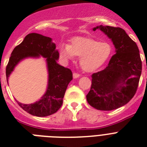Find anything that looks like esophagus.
Wrapping results in <instances>:
<instances>
[{"instance_id":"1","label":"esophagus","mask_w":147,"mask_h":147,"mask_svg":"<svg viewBox=\"0 0 147 147\" xmlns=\"http://www.w3.org/2000/svg\"><path fill=\"white\" fill-rule=\"evenodd\" d=\"M73 76H74V79H76V78L80 77V74H78V73L74 72V74H73Z\"/></svg>"}]
</instances>
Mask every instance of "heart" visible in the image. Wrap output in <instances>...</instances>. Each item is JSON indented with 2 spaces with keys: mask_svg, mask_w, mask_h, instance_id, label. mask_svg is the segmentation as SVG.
Here are the masks:
<instances>
[{
  "mask_svg": "<svg viewBox=\"0 0 147 147\" xmlns=\"http://www.w3.org/2000/svg\"><path fill=\"white\" fill-rule=\"evenodd\" d=\"M113 48L107 41L99 42L93 38L76 37L71 44L63 45L60 48V54L66 59H72L74 56L80 57L82 68L88 72L95 71L102 67L112 54Z\"/></svg>",
  "mask_w": 147,
  "mask_h": 147,
  "instance_id": "1",
  "label": "heart"
}]
</instances>
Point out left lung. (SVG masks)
Listing matches in <instances>:
<instances>
[{
	"instance_id": "left-lung-1",
	"label": "left lung",
	"mask_w": 147,
	"mask_h": 147,
	"mask_svg": "<svg viewBox=\"0 0 147 147\" xmlns=\"http://www.w3.org/2000/svg\"><path fill=\"white\" fill-rule=\"evenodd\" d=\"M113 42L116 54L105 69L91 75L92 84L86 96L88 104L99 110H113L124 106L137 91L142 62L136 42L123 28L97 26Z\"/></svg>"
}]
</instances>
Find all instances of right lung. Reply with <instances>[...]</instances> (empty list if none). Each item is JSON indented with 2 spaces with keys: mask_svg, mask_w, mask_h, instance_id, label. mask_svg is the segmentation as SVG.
Returning <instances> with one entry per match:
<instances>
[{
  "mask_svg": "<svg viewBox=\"0 0 147 147\" xmlns=\"http://www.w3.org/2000/svg\"><path fill=\"white\" fill-rule=\"evenodd\" d=\"M40 55L46 58L49 69V85L41 99L34 104L24 105L18 102L20 107L31 115L44 117L55 113L61 107L62 99L70 82L73 79L71 69L57 63L59 52L56 45L49 37L32 33L26 36L23 42L14 49L6 67V80L18 62L28 57Z\"/></svg>",
  "mask_w": 147,
  "mask_h": 147,
  "instance_id": "1",
  "label": "right lung"
}]
</instances>
